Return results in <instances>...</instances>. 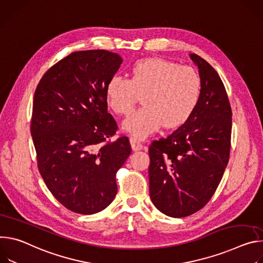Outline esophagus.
<instances>
[{
  "label": "esophagus",
  "mask_w": 263,
  "mask_h": 263,
  "mask_svg": "<svg viewBox=\"0 0 263 263\" xmlns=\"http://www.w3.org/2000/svg\"><path fill=\"white\" fill-rule=\"evenodd\" d=\"M129 142H130V145H132V149L134 152H138V151H141L143 148L142 143L139 140H137L136 138H130Z\"/></svg>",
  "instance_id": "34e87169"
}]
</instances>
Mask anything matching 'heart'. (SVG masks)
<instances>
[{
  "instance_id": "1",
  "label": "heart",
  "mask_w": 263,
  "mask_h": 263,
  "mask_svg": "<svg viewBox=\"0 0 263 263\" xmlns=\"http://www.w3.org/2000/svg\"><path fill=\"white\" fill-rule=\"evenodd\" d=\"M106 102L117 115H128L143 96L144 106L123 122V128L145 139L163 125H183L194 112L200 97V78L190 66L163 58H145L134 64L129 80L112 76L105 89Z\"/></svg>"
}]
</instances>
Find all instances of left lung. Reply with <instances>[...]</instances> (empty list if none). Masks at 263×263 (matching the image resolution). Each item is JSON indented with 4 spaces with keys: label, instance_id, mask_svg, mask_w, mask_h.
Returning a JSON list of instances; mask_svg holds the SVG:
<instances>
[{
    "label": "left lung",
    "instance_id": "obj_1",
    "mask_svg": "<svg viewBox=\"0 0 263 263\" xmlns=\"http://www.w3.org/2000/svg\"><path fill=\"white\" fill-rule=\"evenodd\" d=\"M198 68L200 97L192 116L167 138L149 146V194L171 217L189 216L207 205L228 165L232 109L217 72L192 53Z\"/></svg>",
    "mask_w": 263,
    "mask_h": 263
}]
</instances>
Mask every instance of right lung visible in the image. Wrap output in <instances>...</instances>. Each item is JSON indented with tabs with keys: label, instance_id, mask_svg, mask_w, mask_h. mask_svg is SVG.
<instances>
[{
	"label": "right lung",
	"instance_id": "obj_1",
	"mask_svg": "<svg viewBox=\"0 0 263 263\" xmlns=\"http://www.w3.org/2000/svg\"><path fill=\"white\" fill-rule=\"evenodd\" d=\"M122 64L106 50L77 51L53 65L34 93L30 130L41 176L64 207L79 214L105 209L117 194L116 173L132 153L115 141L105 89Z\"/></svg>",
	"mask_w": 263,
	"mask_h": 263
}]
</instances>
